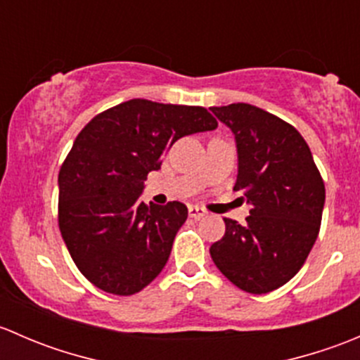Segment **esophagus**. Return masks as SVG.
<instances>
[{"label":"esophagus","instance_id":"obj_1","mask_svg":"<svg viewBox=\"0 0 360 360\" xmlns=\"http://www.w3.org/2000/svg\"><path fill=\"white\" fill-rule=\"evenodd\" d=\"M188 214H190V217H193V219H202V217H205L207 212L202 209V207L190 205L188 207Z\"/></svg>","mask_w":360,"mask_h":360}]
</instances>
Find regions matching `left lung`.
<instances>
[{
	"mask_svg": "<svg viewBox=\"0 0 360 360\" xmlns=\"http://www.w3.org/2000/svg\"><path fill=\"white\" fill-rule=\"evenodd\" d=\"M237 144L235 190H244V224L226 231L210 257L238 289L264 294L289 282L317 240L326 190L301 134L284 120L245 103L210 108Z\"/></svg>",
	"mask_w": 360,
	"mask_h": 360,
	"instance_id": "obj_1",
	"label": "left lung"
}]
</instances>
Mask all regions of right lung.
Here are the masks:
<instances>
[{"instance_id": "1", "label": "right lung", "mask_w": 360, "mask_h": 360, "mask_svg": "<svg viewBox=\"0 0 360 360\" xmlns=\"http://www.w3.org/2000/svg\"><path fill=\"white\" fill-rule=\"evenodd\" d=\"M216 127L205 108L132 99L78 134L59 172V228L94 285L130 296L163 270L188 209L181 202L146 205L144 181L177 139Z\"/></svg>"}]
</instances>
